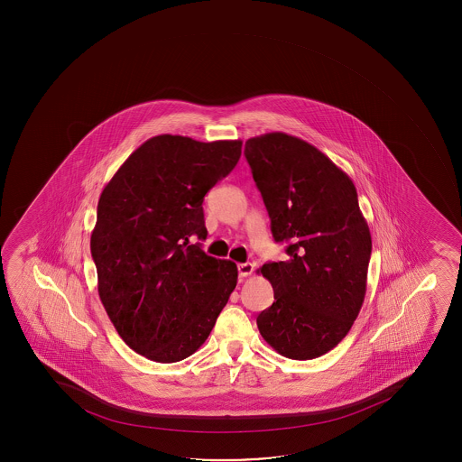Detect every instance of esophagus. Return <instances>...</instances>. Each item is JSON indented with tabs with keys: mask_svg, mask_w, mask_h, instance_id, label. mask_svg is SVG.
<instances>
[{
	"mask_svg": "<svg viewBox=\"0 0 462 462\" xmlns=\"http://www.w3.org/2000/svg\"><path fill=\"white\" fill-rule=\"evenodd\" d=\"M237 270H239V276L240 277H248L253 274V271H254V265L253 263H239L237 265Z\"/></svg>",
	"mask_w": 462,
	"mask_h": 462,
	"instance_id": "esophagus-1",
	"label": "esophagus"
}]
</instances>
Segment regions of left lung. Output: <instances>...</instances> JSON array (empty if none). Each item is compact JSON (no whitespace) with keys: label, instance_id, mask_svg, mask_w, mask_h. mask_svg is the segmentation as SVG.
I'll use <instances>...</instances> for the list:
<instances>
[{"label":"left lung","instance_id":"1","mask_svg":"<svg viewBox=\"0 0 462 462\" xmlns=\"http://www.w3.org/2000/svg\"><path fill=\"white\" fill-rule=\"evenodd\" d=\"M245 157L290 255L260 268L274 290L260 335L285 357L314 359L344 339L365 297L372 236L357 192L324 152L288 134L250 138Z\"/></svg>","mask_w":462,"mask_h":462}]
</instances>
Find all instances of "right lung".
Masks as SVG:
<instances>
[{
	"instance_id": "obj_1",
	"label": "right lung",
	"mask_w": 462,
	"mask_h": 462,
	"mask_svg": "<svg viewBox=\"0 0 462 462\" xmlns=\"http://www.w3.org/2000/svg\"><path fill=\"white\" fill-rule=\"evenodd\" d=\"M240 140L149 138L101 192L90 253L118 335L151 361L179 362L208 339L237 283L231 260L208 255L203 199L234 170Z\"/></svg>"
}]
</instances>
